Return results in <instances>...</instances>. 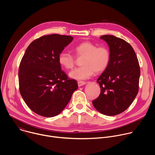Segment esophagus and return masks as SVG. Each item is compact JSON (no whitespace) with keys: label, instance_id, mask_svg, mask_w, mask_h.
Returning <instances> with one entry per match:
<instances>
[{"label":"esophagus","instance_id":"1","mask_svg":"<svg viewBox=\"0 0 155 155\" xmlns=\"http://www.w3.org/2000/svg\"><path fill=\"white\" fill-rule=\"evenodd\" d=\"M86 84L85 81H78V86H81L84 84Z\"/></svg>","mask_w":155,"mask_h":155}]
</instances>
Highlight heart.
Listing matches in <instances>:
<instances>
[{
    "label": "heart",
    "mask_w": 155,
    "mask_h": 155,
    "mask_svg": "<svg viewBox=\"0 0 155 155\" xmlns=\"http://www.w3.org/2000/svg\"><path fill=\"white\" fill-rule=\"evenodd\" d=\"M73 52L77 58H81V67L75 69L69 74L76 80L90 78L95 72H103L108 66L110 61V52L105 46L97 47L96 44L85 41L73 48ZM58 62L64 69L72 70L75 64L73 55L67 52H61L58 56Z\"/></svg>",
    "instance_id": "b5f03b06"
}]
</instances>
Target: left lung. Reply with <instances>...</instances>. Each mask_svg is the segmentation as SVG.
Wrapping results in <instances>:
<instances>
[{"label": "left lung", "mask_w": 155, "mask_h": 155, "mask_svg": "<svg viewBox=\"0 0 155 155\" xmlns=\"http://www.w3.org/2000/svg\"><path fill=\"white\" fill-rule=\"evenodd\" d=\"M101 38L108 45L110 61L97 80L101 93L92 102L100 113L114 116L125 111L136 97L140 66L133 48L124 40L111 35H102Z\"/></svg>", "instance_id": "left-lung-1"}]
</instances>
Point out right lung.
Listing matches in <instances>:
<instances>
[{
	"label": "right lung",
	"mask_w": 155,
	"mask_h": 155,
	"mask_svg": "<svg viewBox=\"0 0 155 155\" xmlns=\"http://www.w3.org/2000/svg\"><path fill=\"white\" fill-rule=\"evenodd\" d=\"M69 35L51 34L34 40L22 58L18 71L19 89L25 102L35 114L45 117L59 114L77 90L69 78L58 56L72 41Z\"/></svg>",
	"instance_id": "right-lung-1"
}]
</instances>
